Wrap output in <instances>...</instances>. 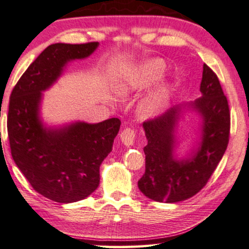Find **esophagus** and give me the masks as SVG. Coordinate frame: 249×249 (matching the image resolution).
Returning <instances> with one entry per match:
<instances>
[{"label": "esophagus", "instance_id": "esophagus-1", "mask_svg": "<svg viewBox=\"0 0 249 249\" xmlns=\"http://www.w3.org/2000/svg\"><path fill=\"white\" fill-rule=\"evenodd\" d=\"M135 136H136L135 131L129 127L124 128L120 134L121 141L123 142L124 145H126V146L133 145V143H134V141H135Z\"/></svg>", "mask_w": 249, "mask_h": 249}]
</instances>
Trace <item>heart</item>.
Returning <instances> with one entry per match:
<instances>
[{"mask_svg":"<svg viewBox=\"0 0 249 249\" xmlns=\"http://www.w3.org/2000/svg\"><path fill=\"white\" fill-rule=\"evenodd\" d=\"M166 64L160 58H150L122 72L114 83V91L120 97H126L133 91L148 87L163 74ZM169 101V89L161 86L143 101L140 113L143 117H151L159 114Z\"/></svg>","mask_w":249,"mask_h":249,"instance_id":"heart-1","label":"heart"}]
</instances>
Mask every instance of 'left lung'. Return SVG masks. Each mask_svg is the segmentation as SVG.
I'll return each mask as SVG.
<instances>
[{
	"mask_svg": "<svg viewBox=\"0 0 249 249\" xmlns=\"http://www.w3.org/2000/svg\"><path fill=\"white\" fill-rule=\"evenodd\" d=\"M202 97L184 104L143 123L148 144L145 171L138 181L140 191L156 202L177 203L198 193L211 177L225 155L229 142L230 113L227 97L218 76L203 65ZM192 109L201 116V141L197 149L184 159L176 156V129L183 109Z\"/></svg>",
	"mask_w": 249,
	"mask_h": 249,
	"instance_id": "left-lung-1",
	"label": "left lung"
}]
</instances>
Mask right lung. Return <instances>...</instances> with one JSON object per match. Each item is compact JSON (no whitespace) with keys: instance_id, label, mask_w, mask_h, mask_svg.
<instances>
[{"instance_id":"obj_1","label":"right lung","mask_w":249,"mask_h":249,"mask_svg":"<svg viewBox=\"0 0 249 249\" xmlns=\"http://www.w3.org/2000/svg\"><path fill=\"white\" fill-rule=\"evenodd\" d=\"M98 46L96 41L50 45L29 65L10 96L12 158L34 190L54 202H78L97 190L100 164L120 131L118 118L59 127H46L40 120L43 91L57 81L69 62L89 57Z\"/></svg>"}]
</instances>
